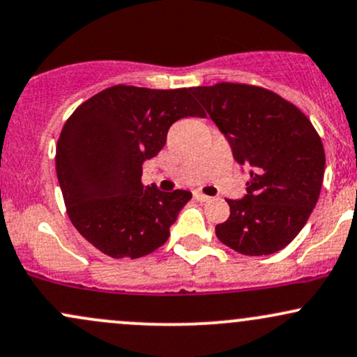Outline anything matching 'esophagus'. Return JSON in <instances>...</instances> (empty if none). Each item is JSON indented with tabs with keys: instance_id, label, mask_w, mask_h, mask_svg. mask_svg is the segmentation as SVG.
I'll use <instances>...</instances> for the list:
<instances>
[{
	"instance_id": "esophagus-1",
	"label": "esophagus",
	"mask_w": 357,
	"mask_h": 357,
	"mask_svg": "<svg viewBox=\"0 0 357 357\" xmlns=\"http://www.w3.org/2000/svg\"><path fill=\"white\" fill-rule=\"evenodd\" d=\"M192 196H195L196 202H199V203H206V202H210V196L203 195L202 191H195V192H192Z\"/></svg>"
}]
</instances>
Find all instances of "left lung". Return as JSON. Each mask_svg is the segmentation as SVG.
<instances>
[{
	"label": "left lung",
	"mask_w": 357,
	"mask_h": 357,
	"mask_svg": "<svg viewBox=\"0 0 357 357\" xmlns=\"http://www.w3.org/2000/svg\"><path fill=\"white\" fill-rule=\"evenodd\" d=\"M230 141L233 158L253 171L243 199H227L230 216L216 225L221 243L250 257L290 243L321 195L326 153L312 122L292 102L250 84L192 87Z\"/></svg>",
	"instance_id": "left-lung-1"
}]
</instances>
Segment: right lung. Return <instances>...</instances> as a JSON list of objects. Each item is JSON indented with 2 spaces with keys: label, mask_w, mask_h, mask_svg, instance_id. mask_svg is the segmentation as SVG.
Wrapping results in <instances>:
<instances>
[{
  "label": "right lung",
  "mask_w": 357,
  "mask_h": 357,
  "mask_svg": "<svg viewBox=\"0 0 357 357\" xmlns=\"http://www.w3.org/2000/svg\"><path fill=\"white\" fill-rule=\"evenodd\" d=\"M204 117L191 89L112 85L73 110L56 142L65 208L89 243L112 258H139L169 238L191 192L142 184V162L181 117Z\"/></svg>",
  "instance_id": "add662e5"
}]
</instances>
